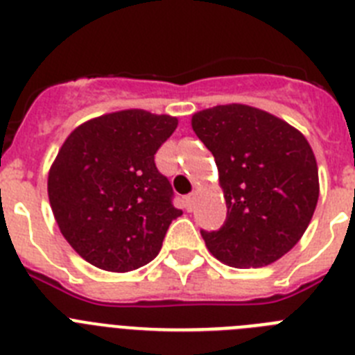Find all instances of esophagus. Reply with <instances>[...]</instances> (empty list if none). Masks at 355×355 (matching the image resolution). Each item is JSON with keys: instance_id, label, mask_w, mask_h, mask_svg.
<instances>
[{"instance_id": "obj_1", "label": "esophagus", "mask_w": 355, "mask_h": 355, "mask_svg": "<svg viewBox=\"0 0 355 355\" xmlns=\"http://www.w3.org/2000/svg\"><path fill=\"white\" fill-rule=\"evenodd\" d=\"M193 200H196V193H190V196L184 197V208H187L188 211H192L193 209Z\"/></svg>"}]
</instances>
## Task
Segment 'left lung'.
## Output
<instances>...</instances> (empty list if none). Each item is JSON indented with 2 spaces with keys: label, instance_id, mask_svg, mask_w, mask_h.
<instances>
[{
  "label": "left lung",
  "instance_id": "1",
  "mask_svg": "<svg viewBox=\"0 0 355 355\" xmlns=\"http://www.w3.org/2000/svg\"><path fill=\"white\" fill-rule=\"evenodd\" d=\"M192 128L215 156L227 205L218 231H200L209 252L234 268L283 258L318 202V167L304 135L247 105L197 112Z\"/></svg>",
  "mask_w": 355,
  "mask_h": 355
}]
</instances>
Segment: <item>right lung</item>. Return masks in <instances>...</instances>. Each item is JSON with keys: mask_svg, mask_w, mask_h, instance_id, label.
Listing matches in <instances>:
<instances>
[{"mask_svg": "<svg viewBox=\"0 0 355 355\" xmlns=\"http://www.w3.org/2000/svg\"><path fill=\"white\" fill-rule=\"evenodd\" d=\"M178 119L124 110L87 121L58 150L48 178L53 215L85 261L130 272L158 256L174 208L155 155Z\"/></svg>", "mask_w": 355, "mask_h": 355, "instance_id": "1", "label": "right lung"}]
</instances>
